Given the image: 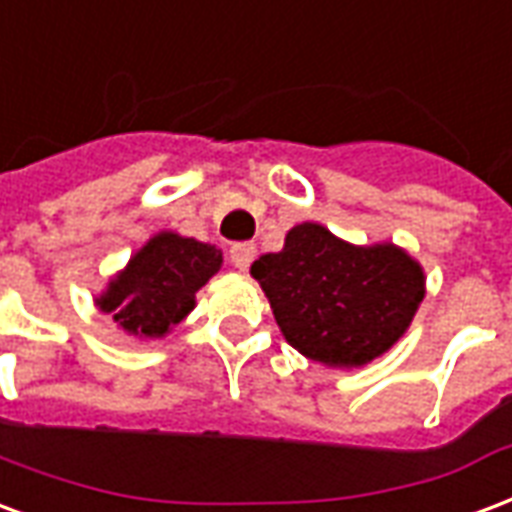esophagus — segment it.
I'll list each match as a JSON object with an SVG mask.
<instances>
[{
    "label": "esophagus",
    "instance_id": "esophagus-1",
    "mask_svg": "<svg viewBox=\"0 0 512 512\" xmlns=\"http://www.w3.org/2000/svg\"><path fill=\"white\" fill-rule=\"evenodd\" d=\"M252 260H255V244H249V241H241V244L230 246V263L241 271L252 266Z\"/></svg>",
    "mask_w": 512,
    "mask_h": 512
}]
</instances>
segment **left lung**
I'll return each instance as SVG.
<instances>
[{
    "mask_svg": "<svg viewBox=\"0 0 512 512\" xmlns=\"http://www.w3.org/2000/svg\"><path fill=\"white\" fill-rule=\"evenodd\" d=\"M295 350L325 366H363L388 350L423 301V271L391 244L352 246L295 225L285 249L252 263Z\"/></svg>",
    "mask_w": 512,
    "mask_h": 512,
    "instance_id": "obj_1",
    "label": "left lung"
}]
</instances>
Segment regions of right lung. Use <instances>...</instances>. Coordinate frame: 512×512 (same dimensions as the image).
Returning a JSON list of instances; mask_svg holds the SVG:
<instances>
[{"label":"right lung","mask_w":512,"mask_h":512,"mask_svg":"<svg viewBox=\"0 0 512 512\" xmlns=\"http://www.w3.org/2000/svg\"><path fill=\"white\" fill-rule=\"evenodd\" d=\"M219 268L222 255L211 244L160 233L132 257L97 304L127 333L165 336L187 317L195 293Z\"/></svg>","instance_id":"add662e5"}]
</instances>
